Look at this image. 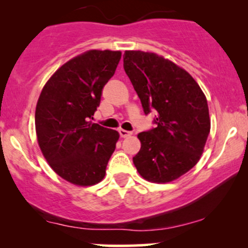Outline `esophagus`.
<instances>
[{
	"mask_svg": "<svg viewBox=\"0 0 248 248\" xmlns=\"http://www.w3.org/2000/svg\"><path fill=\"white\" fill-rule=\"evenodd\" d=\"M119 134H120L121 138L126 139L128 136L132 135V132H128V130H124V129H119Z\"/></svg>",
	"mask_w": 248,
	"mask_h": 248,
	"instance_id": "1",
	"label": "esophagus"
}]
</instances>
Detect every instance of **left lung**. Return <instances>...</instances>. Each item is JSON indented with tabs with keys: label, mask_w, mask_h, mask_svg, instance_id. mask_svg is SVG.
<instances>
[{
	"label": "left lung",
	"mask_w": 248,
	"mask_h": 248,
	"mask_svg": "<svg viewBox=\"0 0 248 248\" xmlns=\"http://www.w3.org/2000/svg\"><path fill=\"white\" fill-rule=\"evenodd\" d=\"M124 69L140 98L144 114L156 110L155 128L138 135L133 157L144 179L167 183L197 164L210 133L203 91L186 70L152 52L126 51Z\"/></svg>",
	"instance_id": "left-lung-1"
}]
</instances>
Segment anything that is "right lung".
<instances>
[{
    "mask_svg": "<svg viewBox=\"0 0 248 248\" xmlns=\"http://www.w3.org/2000/svg\"><path fill=\"white\" fill-rule=\"evenodd\" d=\"M120 58V51H87L59 67L39 95V148L50 167L72 184L99 183L115 150L119 133L91 120Z\"/></svg>",
    "mask_w": 248,
    "mask_h": 248,
    "instance_id": "obj_1",
    "label": "right lung"
}]
</instances>
